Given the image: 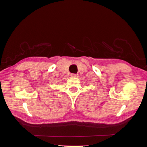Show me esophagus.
Returning a JSON list of instances; mask_svg holds the SVG:
<instances>
[{
    "label": "esophagus",
    "mask_w": 147,
    "mask_h": 147,
    "mask_svg": "<svg viewBox=\"0 0 147 147\" xmlns=\"http://www.w3.org/2000/svg\"><path fill=\"white\" fill-rule=\"evenodd\" d=\"M70 76L72 77H77L78 76V75H77V74H71V75H70Z\"/></svg>",
    "instance_id": "34e87169"
}]
</instances>
